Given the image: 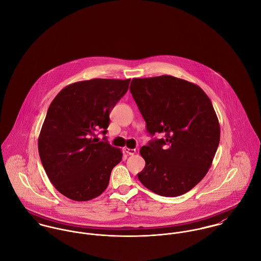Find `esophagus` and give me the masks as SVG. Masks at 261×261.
<instances>
[{
	"instance_id": "34e87169",
	"label": "esophagus",
	"mask_w": 261,
	"mask_h": 261,
	"mask_svg": "<svg viewBox=\"0 0 261 261\" xmlns=\"http://www.w3.org/2000/svg\"><path fill=\"white\" fill-rule=\"evenodd\" d=\"M124 151L127 153V154H135L136 153V149H128V148H124Z\"/></svg>"
}]
</instances>
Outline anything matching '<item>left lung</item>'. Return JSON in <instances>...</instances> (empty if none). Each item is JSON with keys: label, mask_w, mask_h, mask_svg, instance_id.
<instances>
[{"label": "left lung", "mask_w": 261, "mask_h": 261, "mask_svg": "<svg viewBox=\"0 0 261 261\" xmlns=\"http://www.w3.org/2000/svg\"><path fill=\"white\" fill-rule=\"evenodd\" d=\"M129 89L147 132L163 136L140 149L146 166L139 180L160 196L185 194L206 176L219 146L210 98L198 85L171 75L134 78Z\"/></svg>", "instance_id": "left-lung-1"}]
</instances>
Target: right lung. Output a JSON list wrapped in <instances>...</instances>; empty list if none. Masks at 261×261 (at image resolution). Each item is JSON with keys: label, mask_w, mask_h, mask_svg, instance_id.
Segmentation results:
<instances>
[{"label": "right lung", "mask_w": 261, "mask_h": 261, "mask_svg": "<svg viewBox=\"0 0 261 261\" xmlns=\"http://www.w3.org/2000/svg\"><path fill=\"white\" fill-rule=\"evenodd\" d=\"M130 79L75 82L51 102L43 122L38 150L53 186L74 201H89L105 192L111 173L122 159L119 149L96 130L107 134L110 112L126 93Z\"/></svg>", "instance_id": "add662e5"}]
</instances>
